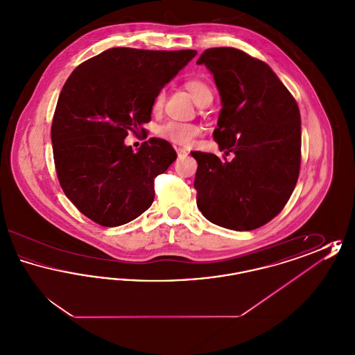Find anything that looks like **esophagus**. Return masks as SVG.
I'll return each instance as SVG.
<instances>
[{
    "mask_svg": "<svg viewBox=\"0 0 355 355\" xmlns=\"http://www.w3.org/2000/svg\"><path fill=\"white\" fill-rule=\"evenodd\" d=\"M175 150H177V154H178V158H185L186 155H187V152H186L185 149L178 148Z\"/></svg>",
    "mask_w": 355,
    "mask_h": 355,
    "instance_id": "1",
    "label": "esophagus"
}]
</instances>
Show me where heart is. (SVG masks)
Returning a JSON list of instances; mask_svg holds the SVG:
<instances>
[{"instance_id":"1","label":"heart","mask_w":355,"mask_h":355,"mask_svg":"<svg viewBox=\"0 0 355 355\" xmlns=\"http://www.w3.org/2000/svg\"><path fill=\"white\" fill-rule=\"evenodd\" d=\"M185 89L190 93V96L198 106H205L213 101V92L210 86L202 80H198V78L187 80L185 83ZM162 103H164V94L159 93L154 101L153 109L159 110L162 107ZM155 133L161 139H165L170 144L180 145V146H189L194 142L197 137L202 135V128L196 123L169 121L158 126Z\"/></svg>"}]
</instances>
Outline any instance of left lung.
<instances>
[{
    "mask_svg": "<svg viewBox=\"0 0 355 355\" xmlns=\"http://www.w3.org/2000/svg\"><path fill=\"white\" fill-rule=\"evenodd\" d=\"M214 77L222 109L214 139L234 158L193 152L194 187L206 220L236 232L263 226L285 207L301 166L298 105L268 64L234 48L206 49L197 61Z\"/></svg>",
    "mask_w": 355,
    "mask_h": 355,
    "instance_id": "left-lung-1",
    "label": "left lung"
}]
</instances>
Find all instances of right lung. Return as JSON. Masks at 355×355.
Instances as JSON below:
<instances>
[{
    "instance_id": "obj_1",
    "label": "right lung",
    "mask_w": 355,
    "mask_h": 355,
    "mask_svg": "<svg viewBox=\"0 0 355 355\" xmlns=\"http://www.w3.org/2000/svg\"><path fill=\"white\" fill-rule=\"evenodd\" d=\"M197 51L112 48L73 70L51 123L53 157L65 196L87 218L113 227L139 217L154 201V178L177 153L150 138L138 152L129 132L144 123L161 89Z\"/></svg>"
}]
</instances>
